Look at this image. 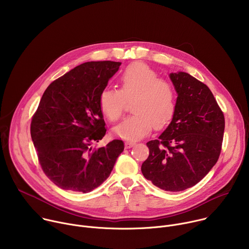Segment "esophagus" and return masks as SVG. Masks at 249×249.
Wrapping results in <instances>:
<instances>
[{
	"label": "esophagus",
	"instance_id": "esophagus-1",
	"mask_svg": "<svg viewBox=\"0 0 249 249\" xmlns=\"http://www.w3.org/2000/svg\"><path fill=\"white\" fill-rule=\"evenodd\" d=\"M125 145H126L127 148H131V147H133L135 145V143H134V142H132V141H128V142H126Z\"/></svg>",
	"mask_w": 249,
	"mask_h": 249
}]
</instances>
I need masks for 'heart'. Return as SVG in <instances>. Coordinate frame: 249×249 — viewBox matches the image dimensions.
Returning a JSON list of instances; mask_svg holds the SVG:
<instances>
[{"instance_id":"1","label":"heart","mask_w":249,"mask_h":249,"mask_svg":"<svg viewBox=\"0 0 249 249\" xmlns=\"http://www.w3.org/2000/svg\"><path fill=\"white\" fill-rule=\"evenodd\" d=\"M120 89L106 88L99 94V107L111 122L122 116L127 100H131L132 115L118 124L116 136L135 141L148 135L152 129L164 128L176 109V90L173 84L160 78L158 72L143 62L127 66L119 77Z\"/></svg>"}]
</instances>
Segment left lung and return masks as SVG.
<instances>
[{"label": "left lung", "mask_w": 249, "mask_h": 249, "mask_svg": "<svg viewBox=\"0 0 249 249\" xmlns=\"http://www.w3.org/2000/svg\"><path fill=\"white\" fill-rule=\"evenodd\" d=\"M178 94L168 127L147 143L142 173L165 191H182L197 184L219 160L225 116L210 89L191 75H169Z\"/></svg>", "instance_id": "1"}]
</instances>
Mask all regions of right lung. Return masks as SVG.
Segmentation results:
<instances>
[{"label":"right lung","instance_id":"add662e5","mask_svg":"<svg viewBox=\"0 0 249 249\" xmlns=\"http://www.w3.org/2000/svg\"><path fill=\"white\" fill-rule=\"evenodd\" d=\"M121 63H84L52 82L32 116L30 134L48 178L64 190L88 193L110 175L124 150L122 140L91 148L106 127L99 94Z\"/></svg>","mask_w":249,"mask_h":249}]
</instances>
